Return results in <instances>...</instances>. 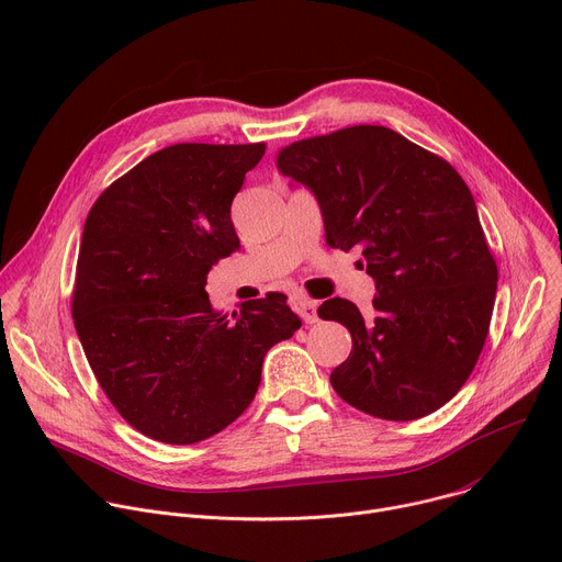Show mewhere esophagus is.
Masks as SVG:
<instances>
[{
    "instance_id": "esophagus-1",
    "label": "esophagus",
    "mask_w": 562,
    "mask_h": 562,
    "mask_svg": "<svg viewBox=\"0 0 562 562\" xmlns=\"http://www.w3.org/2000/svg\"><path fill=\"white\" fill-rule=\"evenodd\" d=\"M294 308L296 313L301 315V319H304L306 324H315L319 317H317V301L308 299V296H296L294 299Z\"/></svg>"
}]
</instances>
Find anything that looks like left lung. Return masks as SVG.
Here are the masks:
<instances>
[{
    "label": "left lung",
    "instance_id": "left-lung-1",
    "mask_svg": "<svg viewBox=\"0 0 562 562\" xmlns=\"http://www.w3.org/2000/svg\"><path fill=\"white\" fill-rule=\"evenodd\" d=\"M277 166L317 198L326 243L358 249L373 313L328 299L319 317L353 349L330 373L341 401L384 420L443 407L472 373L491 326L497 266L459 172L384 125H353L285 146Z\"/></svg>",
    "mask_w": 562,
    "mask_h": 562
}]
</instances>
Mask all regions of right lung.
Masks as SVG:
<instances>
[{
    "mask_svg": "<svg viewBox=\"0 0 562 562\" xmlns=\"http://www.w3.org/2000/svg\"><path fill=\"white\" fill-rule=\"evenodd\" d=\"M266 144H176L110 184L85 221L71 315L101 390L142 435L189 446L254 401L301 319L270 292L213 311L211 266L240 247L232 200Z\"/></svg>",
    "mask_w": 562,
    "mask_h": 562,
    "instance_id": "obj_1",
    "label": "right lung"
}]
</instances>
